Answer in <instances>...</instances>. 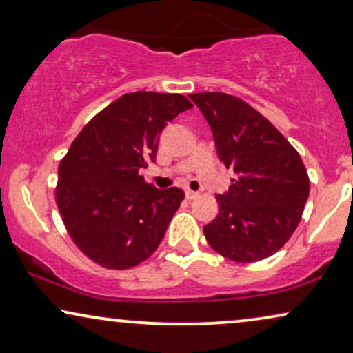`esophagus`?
I'll return each instance as SVG.
<instances>
[{"label": "esophagus", "mask_w": 353, "mask_h": 353, "mask_svg": "<svg viewBox=\"0 0 353 353\" xmlns=\"http://www.w3.org/2000/svg\"><path fill=\"white\" fill-rule=\"evenodd\" d=\"M197 196H199V192H196V191H191V190H186V199H188V201H192V199H196Z\"/></svg>", "instance_id": "esophagus-1"}]
</instances>
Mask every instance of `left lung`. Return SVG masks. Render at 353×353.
I'll use <instances>...</instances> for the list:
<instances>
[{
    "mask_svg": "<svg viewBox=\"0 0 353 353\" xmlns=\"http://www.w3.org/2000/svg\"><path fill=\"white\" fill-rule=\"evenodd\" d=\"M210 125L216 154L234 178L204 226L210 248L239 263L263 260L296 231L310 192L301 156L252 105L225 93L190 94Z\"/></svg>",
    "mask_w": 353,
    "mask_h": 353,
    "instance_id": "1",
    "label": "left lung"
}]
</instances>
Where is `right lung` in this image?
I'll use <instances>...</instances> for the list:
<instances>
[{
  "label": "right lung",
  "mask_w": 353,
  "mask_h": 353,
  "mask_svg": "<svg viewBox=\"0 0 353 353\" xmlns=\"http://www.w3.org/2000/svg\"><path fill=\"white\" fill-rule=\"evenodd\" d=\"M192 104L183 94L137 91L94 115L59 163L56 202L70 238L86 257L127 270L156 252L185 199L139 175L156 161L159 137Z\"/></svg>",
  "instance_id": "add662e5"
}]
</instances>
